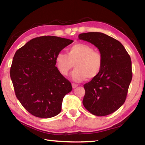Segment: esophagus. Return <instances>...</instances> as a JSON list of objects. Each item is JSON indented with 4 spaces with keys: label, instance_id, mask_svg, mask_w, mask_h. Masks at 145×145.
<instances>
[{
    "label": "esophagus",
    "instance_id": "34e87169",
    "mask_svg": "<svg viewBox=\"0 0 145 145\" xmlns=\"http://www.w3.org/2000/svg\"><path fill=\"white\" fill-rule=\"evenodd\" d=\"M72 88H73V89H75V88H77V87L78 86L77 84H74V83H72Z\"/></svg>",
    "mask_w": 145,
    "mask_h": 145
}]
</instances>
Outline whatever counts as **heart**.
Here are the masks:
<instances>
[{
	"label": "heart",
	"instance_id": "b5f03b06",
	"mask_svg": "<svg viewBox=\"0 0 145 145\" xmlns=\"http://www.w3.org/2000/svg\"><path fill=\"white\" fill-rule=\"evenodd\" d=\"M56 64L59 72L68 75L75 64V69L72 77L76 82H81L88 78L91 79L99 74L103 65L101 53L94 50L93 46L86 43H77L68 49L67 54L59 53Z\"/></svg>",
	"mask_w": 145,
	"mask_h": 145
}]
</instances>
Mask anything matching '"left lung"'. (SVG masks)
I'll list each match as a JSON object with an SVG mask.
<instances>
[{
  "label": "left lung",
  "instance_id": "left-lung-1",
  "mask_svg": "<svg viewBox=\"0 0 145 145\" xmlns=\"http://www.w3.org/2000/svg\"><path fill=\"white\" fill-rule=\"evenodd\" d=\"M78 38L93 44L103 57L99 74L84 85L82 104L95 116L109 115L118 109L126 100L132 78L131 57L119 41L104 33H82Z\"/></svg>",
  "mask_w": 145,
  "mask_h": 145
}]
</instances>
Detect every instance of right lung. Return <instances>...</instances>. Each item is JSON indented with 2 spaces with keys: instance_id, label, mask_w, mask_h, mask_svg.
I'll return each instance as SVG.
<instances>
[{
  "instance_id": "obj_1",
  "label": "right lung",
  "mask_w": 145,
  "mask_h": 145,
  "mask_svg": "<svg viewBox=\"0 0 145 145\" xmlns=\"http://www.w3.org/2000/svg\"><path fill=\"white\" fill-rule=\"evenodd\" d=\"M73 40L52 36L32 39L14 54L10 77L16 97L29 113L49 118L61 111L72 84L56 67V57Z\"/></svg>"
}]
</instances>
